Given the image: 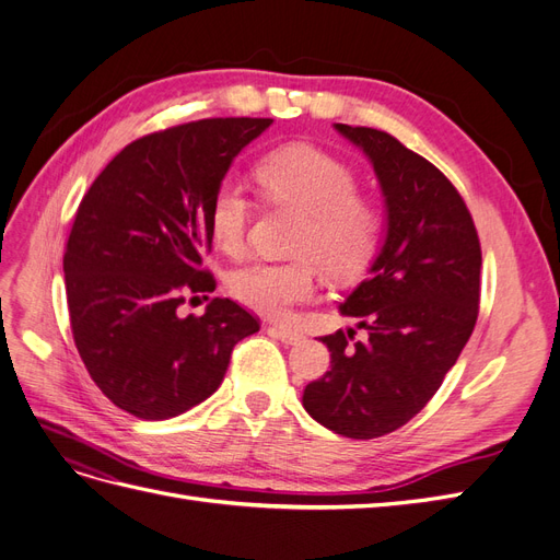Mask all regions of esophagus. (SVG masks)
Segmentation results:
<instances>
[{"instance_id": "obj_1", "label": "esophagus", "mask_w": 560, "mask_h": 560, "mask_svg": "<svg viewBox=\"0 0 560 560\" xmlns=\"http://www.w3.org/2000/svg\"><path fill=\"white\" fill-rule=\"evenodd\" d=\"M270 331H273V336L276 338H280V341L284 343V346H299V343H303L306 341V336H303L301 331H296V329H292V327H270Z\"/></svg>"}]
</instances>
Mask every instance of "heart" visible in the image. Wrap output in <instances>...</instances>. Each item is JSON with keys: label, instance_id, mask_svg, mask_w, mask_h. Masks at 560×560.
<instances>
[{"label": "heart", "instance_id": "b5f03b06", "mask_svg": "<svg viewBox=\"0 0 560 560\" xmlns=\"http://www.w3.org/2000/svg\"><path fill=\"white\" fill-rule=\"evenodd\" d=\"M259 189L278 206L306 214L296 238L294 261H254L231 270L229 292L254 313L282 319L317 292V264L327 276H358L376 252L383 226L374 200L358 194V175L311 144L273 149L257 165ZM252 200L245 184L226 175L210 198L208 226L214 245L241 254L247 245Z\"/></svg>", "mask_w": 560, "mask_h": 560}]
</instances>
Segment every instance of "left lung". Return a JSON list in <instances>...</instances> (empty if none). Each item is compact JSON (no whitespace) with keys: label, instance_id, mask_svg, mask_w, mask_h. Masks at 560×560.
<instances>
[{"label":"left lung","instance_id":"obj_1","mask_svg":"<svg viewBox=\"0 0 560 560\" xmlns=\"http://www.w3.org/2000/svg\"><path fill=\"white\" fill-rule=\"evenodd\" d=\"M374 165L385 243L341 303L366 338H322L331 371L303 389V409L350 439H376L422 411L477 325L481 245L463 196L428 159L376 128L334 126Z\"/></svg>","mask_w":560,"mask_h":560}]
</instances>
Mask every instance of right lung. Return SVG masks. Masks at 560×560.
I'll return each mask as SVG.
<instances>
[{
	"label": "right lung",
	"instance_id": "1",
	"mask_svg": "<svg viewBox=\"0 0 560 560\" xmlns=\"http://www.w3.org/2000/svg\"><path fill=\"white\" fill-rule=\"evenodd\" d=\"M270 124L200 118L144 135L81 200L62 259L74 343L103 395L135 418L167 420L206 401L233 346L259 331L231 299H212L198 317L179 306L214 292L202 268L210 198Z\"/></svg>",
	"mask_w": 560,
	"mask_h": 560
}]
</instances>
